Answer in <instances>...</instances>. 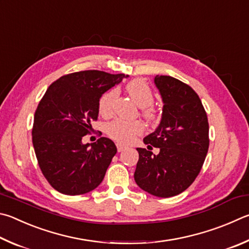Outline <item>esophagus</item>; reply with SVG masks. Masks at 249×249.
I'll list each match as a JSON object with an SVG mask.
<instances>
[{"label":"esophagus","instance_id":"esophagus-1","mask_svg":"<svg viewBox=\"0 0 249 249\" xmlns=\"http://www.w3.org/2000/svg\"><path fill=\"white\" fill-rule=\"evenodd\" d=\"M116 148H117V151H119V152L123 151V150H125V149H126V147L123 146V144H122V143H116Z\"/></svg>","mask_w":249,"mask_h":249}]
</instances>
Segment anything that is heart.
<instances>
[{
    "mask_svg": "<svg viewBox=\"0 0 249 249\" xmlns=\"http://www.w3.org/2000/svg\"><path fill=\"white\" fill-rule=\"evenodd\" d=\"M130 98L138 107H142V116L149 122L156 121L158 114L151 105L155 100L153 92L149 85L142 79H134L126 85ZM117 97V90L111 89L107 91L99 100V111L102 115L107 116L112 113L113 103ZM143 124L140 121L114 120L107 125V134L120 143H130L135 138L143 133Z\"/></svg>",
    "mask_w": 249,
    "mask_h": 249,
    "instance_id": "heart-1",
    "label": "heart"
}]
</instances>
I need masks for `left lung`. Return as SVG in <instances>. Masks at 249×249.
Returning <instances> with one entry per match:
<instances>
[{
  "instance_id": "obj_1",
  "label": "left lung",
  "mask_w": 249,
  "mask_h": 249,
  "mask_svg": "<svg viewBox=\"0 0 249 249\" xmlns=\"http://www.w3.org/2000/svg\"><path fill=\"white\" fill-rule=\"evenodd\" d=\"M155 84L163 101L162 117L155 132L143 138L148 150L137 148L134 178L144 192L168 198L183 193L199 174L209 148V124L192 87L171 76L157 75ZM151 145L160 149L157 156Z\"/></svg>"
}]
</instances>
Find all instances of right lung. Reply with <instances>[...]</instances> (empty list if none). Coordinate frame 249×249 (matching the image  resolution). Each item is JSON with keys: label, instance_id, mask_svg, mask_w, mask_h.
Masks as SVG:
<instances>
[{"label": "right lung", "instance_id": "obj_1", "mask_svg": "<svg viewBox=\"0 0 249 249\" xmlns=\"http://www.w3.org/2000/svg\"><path fill=\"white\" fill-rule=\"evenodd\" d=\"M124 74L83 71L62 76L47 89L35 113L33 144L44 178L57 192L81 195L97 188L116 146L107 137L91 146L83 137L98 120L99 100ZM127 77V76H126Z\"/></svg>", "mask_w": 249, "mask_h": 249}]
</instances>
